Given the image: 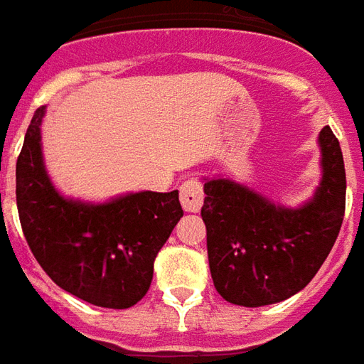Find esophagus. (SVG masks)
I'll list each match as a JSON object with an SVG mask.
<instances>
[{"mask_svg":"<svg viewBox=\"0 0 364 364\" xmlns=\"http://www.w3.org/2000/svg\"><path fill=\"white\" fill-rule=\"evenodd\" d=\"M203 198L205 193H203V186L200 180L190 178L180 186V203L188 213H198L203 205Z\"/></svg>","mask_w":364,"mask_h":364,"instance_id":"esophagus-1","label":"esophagus"}]
</instances>
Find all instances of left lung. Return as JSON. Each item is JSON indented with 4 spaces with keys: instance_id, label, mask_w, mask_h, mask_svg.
<instances>
[{
    "instance_id": "1",
    "label": "left lung",
    "mask_w": 364,
    "mask_h": 364,
    "mask_svg": "<svg viewBox=\"0 0 364 364\" xmlns=\"http://www.w3.org/2000/svg\"><path fill=\"white\" fill-rule=\"evenodd\" d=\"M323 176L299 209L275 205L232 180H208L201 219L217 293L238 306H266L309 285L343 223L346 164L338 137L320 132Z\"/></svg>"
}]
</instances>
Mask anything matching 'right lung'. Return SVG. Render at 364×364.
<instances>
[{"label": "right lung", "instance_id": "add662e5", "mask_svg": "<svg viewBox=\"0 0 364 364\" xmlns=\"http://www.w3.org/2000/svg\"><path fill=\"white\" fill-rule=\"evenodd\" d=\"M44 106L17 159V209L28 248L58 287L95 306L129 309L149 291L153 264L184 215L178 190L129 193L102 205L65 200L41 151Z\"/></svg>", "mask_w": 364, "mask_h": 364}]
</instances>
